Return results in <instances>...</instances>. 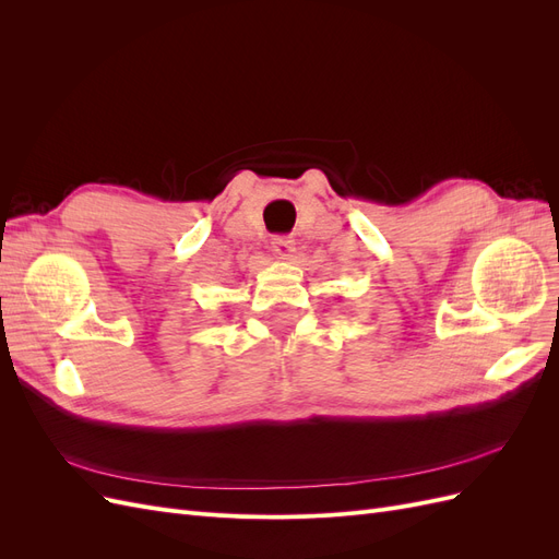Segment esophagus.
Returning a JSON list of instances; mask_svg holds the SVG:
<instances>
[{"label": "esophagus", "mask_w": 559, "mask_h": 559, "mask_svg": "<svg viewBox=\"0 0 559 559\" xmlns=\"http://www.w3.org/2000/svg\"><path fill=\"white\" fill-rule=\"evenodd\" d=\"M273 251L280 259H292L296 251V240L289 238V235H277V238H273Z\"/></svg>", "instance_id": "1"}]
</instances>
